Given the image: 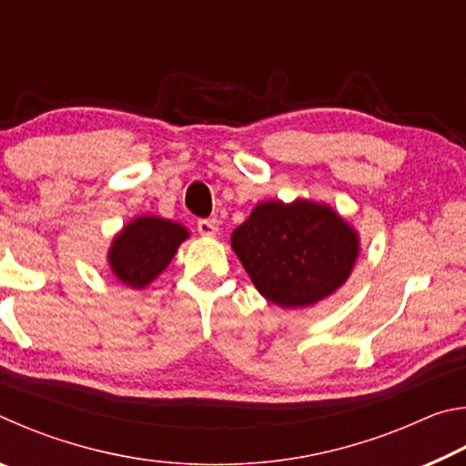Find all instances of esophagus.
<instances>
[{
    "mask_svg": "<svg viewBox=\"0 0 466 466\" xmlns=\"http://www.w3.org/2000/svg\"><path fill=\"white\" fill-rule=\"evenodd\" d=\"M197 232H199L201 236H208V238H211V236L218 234V226L214 219H199L197 222Z\"/></svg>",
    "mask_w": 466,
    "mask_h": 466,
    "instance_id": "34e87169",
    "label": "esophagus"
}]
</instances>
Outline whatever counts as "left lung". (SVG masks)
Masks as SVG:
<instances>
[{"instance_id": "obj_1", "label": "left lung", "mask_w": 466, "mask_h": 466, "mask_svg": "<svg viewBox=\"0 0 466 466\" xmlns=\"http://www.w3.org/2000/svg\"><path fill=\"white\" fill-rule=\"evenodd\" d=\"M255 288L281 309H304L343 286L360 252L358 232L325 203H258L232 232Z\"/></svg>"}]
</instances>
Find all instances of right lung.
I'll return each instance as SVG.
<instances>
[{
    "label": "right lung",
    "instance_id": "add662e5",
    "mask_svg": "<svg viewBox=\"0 0 466 466\" xmlns=\"http://www.w3.org/2000/svg\"><path fill=\"white\" fill-rule=\"evenodd\" d=\"M187 238V228L178 222L156 216L136 218L115 236L108 265L116 279L141 289L167 269Z\"/></svg>",
    "mask_w": 466,
    "mask_h": 466
}]
</instances>
